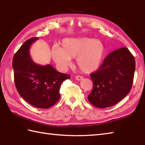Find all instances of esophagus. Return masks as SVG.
Masks as SVG:
<instances>
[{
    "label": "esophagus",
    "mask_w": 145,
    "mask_h": 145,
    "mask_svg": "<svg viewBox=\"0 0 145 145\" xmlns=\"http://www.w3.org/2000/svg\"><path fill=\"white\" fill-rule=\"evenodd\" d=\"M75 78H76V80L80 81V80H82L84 78V77H83V76H76Z\"/></svg>",
    "instance_id": "1"
}]
</instances>
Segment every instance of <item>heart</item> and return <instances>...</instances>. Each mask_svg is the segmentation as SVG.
Returning a JSON list of instances; mask_svg holds the SVG:
<instances>
[{
  "label": "heart",
  "mask_w": 145,
  "mask_h": 145,
  "mask_svg": "<svg viewBox=\"0 0 145 145\" xmlns=\"http://www.w3.org/2000/svg\"><path fill=\"white\" fill-rule=\"evenodd\" d=\"M106 54L103 42L90 37L67 38L61 42V47L52 48L53 60L61 69L71 64V58H76V64L82 72L90 73L97 70Z\"/></svg>",
  "instance_id": "b5f03b06"
}]
</instances>
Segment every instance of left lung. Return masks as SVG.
I'll return each mask as SVG.
<instances>
[{"label": "left lung", "instance_id": "left-lung-1", "mask_svg": "<svg viewBox=\"0 0 145 145\" xmlns=\"http://www.w3.org/2000/svg\"><path fill=\"white\" fill-rule=\"evenodd\" d=\"M135 70V58L127 48L112 52L97 72L90 74L93 88L88 101L100 108L118 103L130 93Z\"/></svg>", "mask_w": 145, "mask_h": 145}]
</instances>
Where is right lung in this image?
I'll return each mask as SVG.
<instances>
[{"mask_svg": "<svg viewBox=\"0 0 145 145\" xmlns=\"http://www.w3.org/2000/svg\"><path fill=\"white\" fill-rule=\"evenodd\" d=\"M39 38L24 43L15 54L12 66L15 87L27 102L39 108H48L60 99L61 85L70 75L58 72L51 65H40L30 55V48Z\"/></svg>", "mask_w": 145, "mask_h": 145, "instance_id": "obj_1", "label": "right lung"}]
</instances>
